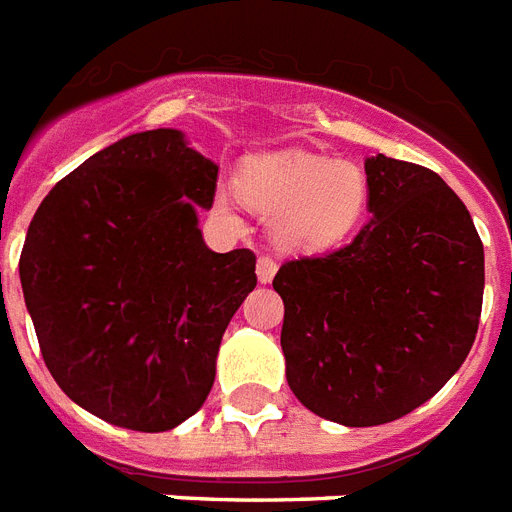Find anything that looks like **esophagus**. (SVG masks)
<instances>
[{
  "label": "esophagus",
  "instance_id": "esophagus-1",
  "mask_svg": "<svg viewBox=\"0 0 512 512\" xmlns=\"http://www.w3.org/2000/svg\"><path fill=\"white\" fill-rule=\"evenodd\" d=\"M276 260L270 255H263L260 260H257V278H260V284H270L273 281V276H276Z\"/></svg>",
  "mask_w": 512,
  "mask_h": 512
}]
</instances>
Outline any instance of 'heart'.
<instances>
[{
  "instance_id": "b5f03b06",
  "label": "heart",
  "mask_w": 512,
  "mask_h": 512,
  "mask_svg": "<svg viewBox=\"0 0 512 512\" xmlns=\"http://www.w3.org/2000/svg\"><path fill=\"white\" fill-rule=\"evenodd\" d=\"M239 189L255 210L278 218L289 242L328 247L360 223L371 186L352 162L289 149L252 162Z\"/></svg>"
}]
</instances>
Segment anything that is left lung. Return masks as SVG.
Here are the masks:
<instances>
[{"label": "left lung", "instance_id": "8db88e82", "mask_svg": "<svg viewBox=\"0 0 512 512\" xmlns=\"http://www.w3.org/2000/svg\"><path fill=\"white\" fill-rule=\"evenodd\" d=\"M350 244L278 268L281 347L297 400L326 421H397L458 371L479 331L484 244L463 199L415 162L365 160Z\"/></svg>", "mask_w": 512, "mask_h": 512}]
</instances>
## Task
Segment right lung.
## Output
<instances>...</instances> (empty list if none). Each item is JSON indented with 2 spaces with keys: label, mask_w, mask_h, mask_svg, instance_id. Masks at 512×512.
I'll list each match as a JSON object with an SVG mask.
<instances>
[{
  "label": "right lung",
  "mask_w": 512,
  "mask_h": 512,
  "mask_svg": "<svg viewBox=\"0 0 512 512\" xmlns=\"http://www.w3.org/2000/svg\"><path fill=\"white\" fill-rule=\"evenodd\" d=\"M215 189L218 165L157 128L81 162L33 215L20 284L41 357L102 421L168 431L213 389L223 331L257 284L252 249L202 242L197 207Z\"/></svg>",
  "instance_id": "obj_1"
}]
</instances>
